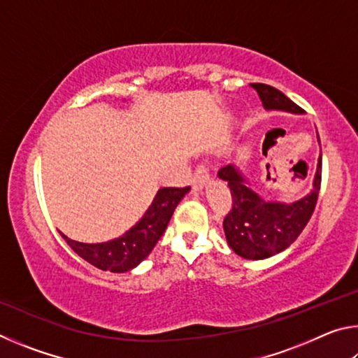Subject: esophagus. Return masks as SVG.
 <instances>
[{"label":"esophagus","mask_w":358,"mask_h":358,"mask_svg":"<svg viewBox=\"0 0 358 358\" xmlns=\"http://www.w3.org/2000/svg\"><path fill=\"white\" fill-rule=\"evenodd\" d=\"M208 181H210L208 167L203 166V164L197 166V167H196V172H194L192 180H191L194 189H202V187H203L205 185H207Z\"/></svg>","instance_id":"34e87169"}]
</instances>
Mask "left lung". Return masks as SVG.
Segmentation results:
<instances>
[{
	"instance_id": "8db88e82",
	"label": "left lung",
	"mask_w": 358,
	"mask_h": 358,
	"mask_svg": "<svg viewBox=\"0 0 358 358\" xmlns=\"http://www.w3.org/2000/svg\"><path fill=\"white\" fill-rule=\"evenodd\" d=\"M251 87L268 110L303 113V108L280 90L265 83H251ZM217 177L226 181L232 194V208L222 222L229 246L241 257L260 260L292 245L311 220L322 181V155L317 161L314 189L292 203L265 202L246 186L245 177L232 164L222 167Z\"/></svg>"
}]
</instances>
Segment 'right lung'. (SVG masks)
<instances>
[{"mask_svg":"<svg viewBox=\"0 0 358 358\" xmlns=\"http://www.w3.org/2000/svg\"><path fill=\"white\" fill-rule=\"evenodd\" d=\"M187 191L189 186L162 187L134 227H131L121 237L106 243H80L68 238L64 234H62V237L87 262L101 270L124 273L141 264L156 246L157 240L166 232L175 208Z\"/></svg>","mask_w":358,"mask_h":358,"instance_id":"add662e5","label":"right lung"}]
</instances>
